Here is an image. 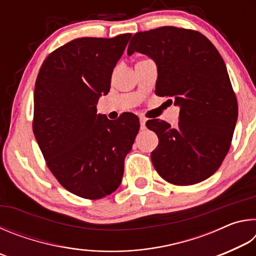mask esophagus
Here are the masks:
<instances>
[{"instance_id":"1","label":"esophagus","mask_w":256,"mask_h":256,"mask_svg":"<svg viewBox=\"0 0 256 256\" xmlns=\"http://www.w3.org/2000/svg\"><path fill=\"white\" fill-rule=\"evenodd\" d=\"M146 118H144V116H140V128H141V130L146 128Z\"/></svg>"}]
</instances>
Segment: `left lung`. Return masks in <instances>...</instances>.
Masks as SVG:
<instances>
[{
	"mask_svg": "<svg viewBox=\"0 0 256 256\" xmlns=\"http://www.w3.org/2000/svg\"><path fill=\"white\" fill-rule=\"evenodd\" d=\"M140 52L158 68L154 94L180 106L176 128L146 120L159 144L151 160L168 183L186 186L209 178L230 148L238 105L226 64L196 30L164 26L136 32L128 54Z\"/></svg>",
	"mask_w": 256,
	"mask_h": 256,
	"instance_id": "obj_1",
	"label": "left lung"
}]
</instances>
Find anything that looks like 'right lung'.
Returning <instances> with one entry per match:
<instances>
[{
    "label": "right lung",
    "instance_id": "obj_1",
    "mask_svg": "<svg viewBox=\"0 0 256 256\" xmlns=\"http://www.w3.org/2000/svg\"><path fill=\"white\" fill-rule=\"evenodd\" d=\"M131 36L76 38L52 52L37 76L34 138L52 174L80 198L97 200L118 190L140 128L133 112L110 120L96 108Z\"/></svg>",
    "mask_w": 256,
    "mask_h": 256
}]
</instances>
